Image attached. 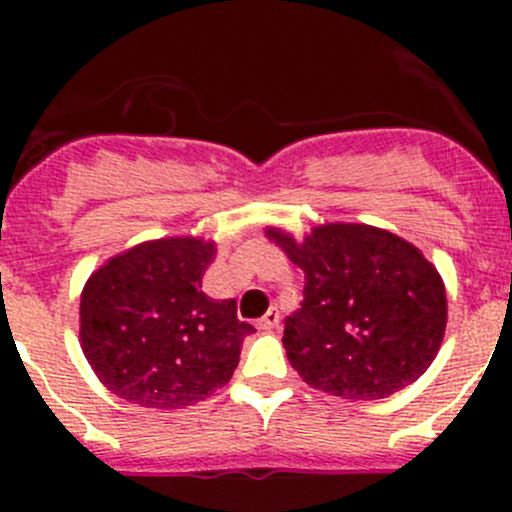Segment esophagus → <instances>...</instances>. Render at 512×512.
Masks as SVG:
<instances>
[{
    "label": "esophagus",
    "mask_w": 512,
    "mask_h": 512,
    "mask_svg": "<svg viewBox=\"0 0 512 512\" xmlns=\"http://www.w3.org/2000/svg\"><path fill=\"white\" fill-rule=\"evenodd\" d=\"M280 327V312H277L275 307L270 309V312L265 314V317L260 319V322H257V329H262V332H272V329H277Z\"/></svg>",
    "instance_id": "1"
}]
</instances>
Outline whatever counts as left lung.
<instances>
[{
	"label": "left lung",
	"instance_id": "1",
	"mask_svg": "<svg viewBox=\"0 0 512 512\" xmlns=\"http://www.w3.org/2000/svg\"><path fill=\"white\" fill-rule=\"evenodd\" d=\"M267 237L304 270V302L282 344L309 386L374 401L431 366L446 332V287L416 245L361 223L317 225L304 240L267 227Z\"/></svg>",
	"mask_w": 512,
	"mask_h": 512
}]
</instances>
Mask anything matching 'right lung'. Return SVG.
I'll return each mask as SVG.
<instances>
[{
  "label": "right lung",
  "instance_id": "right-lung-1",
  "mask_svg": "<svg viewBox=\"0 0 512 512\" xmlns=\"http://www.w3.org/2000/svg\"><path fill=\"white\" fill-rule=\"evenodd\" d=\"M215 242L160 237L113 255L81 292L79 342L111 394L146 409H185L223 389L255 329L235 299L203 292Z\"/></svg>",
  "mask_w": 512,
  "mask_h": 512
}]
</instances>
